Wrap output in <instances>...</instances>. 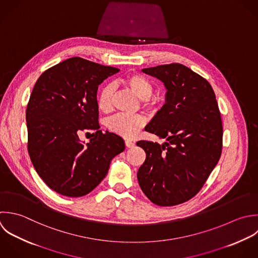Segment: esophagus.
I'll use <instances>...</instances> for the list:
<instances>
[{"label": "esophagus", "instance_id": "obj_1", "mask_svg": "<svg viewBox=\"0 0 258 258\" xmlns=\"http://www.w3.org/2000/svg\"><path fill=\"white\" fill-rule=\"evenodd\" d=\"M124 143H125V146H126L127 148H134V147H135V143H134V142H132V141L126 140Z\"/></svg>", "mask_w": 258, "mask_h": 258}]
</instances>
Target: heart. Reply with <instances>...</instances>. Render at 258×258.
<instances>
[{"label": "heart", "mask_w": 258, "mask_h": 258, "mask_svg": "<svg viewBox=\"0 0 258 258\" xmlns=\"http://www.w3.org/2000/svg\"><path fill=\"white\" fill-rule=\"evenodd\" d=\"M121 81L142 99L144 107L152 108L154 106L155 103L151 97L154 92V85L149 78L139 73H131L125 75ZM113 94L114 90L111 85H105L101 88L97 95V106L99 110L105 113L112 110ZM146 119L143 115H127L120 113L107 120V127L110 132L124 139H134L144 127Z\"/></svg>", "instance_id": "1"}]
</instances>
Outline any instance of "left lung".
<instances>
[{
	"label": "left lung",
	"instance_id": "1",
	"mask_svg": "<svg viewBox=\"0 0 258 258\" xmlns=\"http://www.w3.org/2000/svg\"><path fill=\"white\" fill-rule=\"evenodd\" d=\"M165 83L167 101L146 131L167 142L140 141L146 160L141 189L156 205L170 207L196 196L217 165L223 126L215 93L201 75L180 63L143 69Z\"/></svg>",
	"mask_w": 258,
	"mask_h": 258
}]
</instances>
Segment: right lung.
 I'll return each mask as SVG.
<instances>
[{"label":"right lung","instance_id":"right-lung-1","mask_svg":"<svg viewBox=\"0 0 258 258\" xmlns=\"http://www.w3.org/2000/svg\"><path fill=\"white\" fill-rule=\"evenodd\" d=\"M119 69L72 57L45 70L30 95L27 149L45 184L67 197L91 192L106 176L123 140L98 124V85ZM94 131L84 145L79 135Z\"/></svg>","mask_w":258,"mask_h":258}]
</instances>
